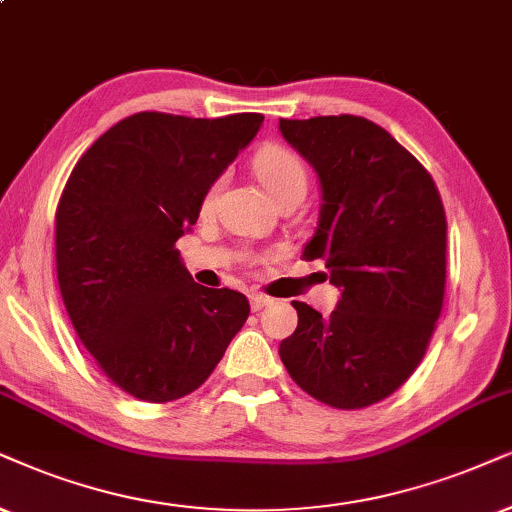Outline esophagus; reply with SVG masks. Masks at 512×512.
<instances>
[{
    "label": "esophagus",
    "instance_id": "obj_1",
    "mask_svg": "<svg viewBox=\"0 0 512 512\" xmlns=\"http://www.w3.org/2000/svg\"><path fill=\"white\" fill-rule=\"evenodd\" d=\"M271 300L267 295H262V293H252L250 295V307H252V312H260V309H264L267 307Z\"/></svg>",
    "mask_w": 512,
    "mask_h": 512
}]
</instances>
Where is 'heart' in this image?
<instances>
[{"mask_svg":"<svg viewBox=\"0 0 512 512\" xmlns=\"http://www.w3.org/2000/svg\"><path fill=\"white\" fill-rule=\"evenodd\" d=\"M252 170H255L257 179L267 186L271 198L276 203H286V200H302L309 186V172L304 160L297 155L293 148L281 144L262 146L260 151L252 158ZM219 181L205 191L203 208H208L215 198Z\"/></svg>","mask_w":512,"mask_h":512,"instance_id":"obj_1","label":"heart"}]
</instances>
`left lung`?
Wrapping results in <instances>:
<instances>
[{
  "instance_id": "left-lung-1",
  "label": "left lung",
  "mask_w": 512,
  "mask_h": 512,
  "mask_svg": "<svg viewBox=\"0 0 512 512\" xmlns=\"http://www.w3.org/2000/svg\"><path fill=\"white\" fill-rule=\"evenodd\" d=\"M321 181L319 226L302 257L340 288L323 316L307 302L281 342L283 366L309 397L354 411L399 390L442 314L446 215L430 172L359 115L278 120Z\"/></svg>"
}]
</instances>
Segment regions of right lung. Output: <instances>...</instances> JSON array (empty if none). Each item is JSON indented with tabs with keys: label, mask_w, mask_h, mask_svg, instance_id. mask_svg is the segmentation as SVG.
<instances>
[{
	"label": "right lung",
	"mask_w": 512,
	"mask_h": 512,
	"mask_svg": "<svg viewBox=\"0 0 512 512\" xmlns=\"http://www.w3.org/2000/svg\"><path fill=\"white\" fill-rule=\"evenodd\" d=\"M264 120L144 111L101 134L56 208V276L77 338L122 392L165 404L198 390L250 314L205 288L174 243Z\"/></svg>",
	"instance_id": "add662e5"
}]
</instances>
